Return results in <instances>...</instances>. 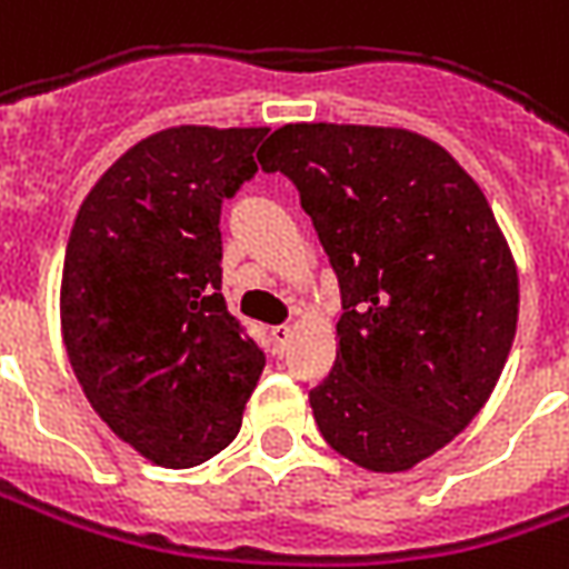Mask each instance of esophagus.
<instances>
[{"instance_id":"esophagus-1","label":"esophagus","mask_w":569,"mask_h":569,"mask_svg":"<svg viewBox=\"0 0 569 569\" xmlns=\"http://www.w3.org/2000/svg\"><path fill=\"white\" fill-rule=\"evenodd\" d=\"M271 339H273V348H277V353H286L289 341H292V326H273Z\"/></svg>"}]
</instances>
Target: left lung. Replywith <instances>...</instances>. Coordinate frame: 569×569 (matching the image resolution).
Listing matches in <instances>:
<instances>
[{"label":"left lung","instance_id":"obj_1","mask_svg":"<svg viewBox=\"0 0 569 569\" xmlns=\"http://www.w3.org/2000/svg\"><path fill=\"white\" fill-rule=\"evenodd\" d=\"M258 162L296 184L339 277L317 428L367 471H409L478 416L515 341L518 268L490 202L409 129L296 122Z\"/></svg>","mask_w":569,"mask_h":569}]
</instances>
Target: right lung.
I'll return each mask as SVG.
<instances>
[{
	"label": "right lung",
	"mask_w": 569,
	"mask_h": 569,
	"mask_svg": "<svg viewBox=\"0 0 569 569\" xmlns=\"http://www.w3.org/2000/svg\"><path fill=\"white\" fill-rule=\"evenodd\" d=\"M268 129L174 126L107 169L67 240L61 336L91 409L150 462L228 447L264 353L221 296V202Z\"/></svg>",
	"instance_id": "add662e5"
}]
</instances>
